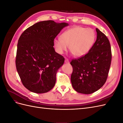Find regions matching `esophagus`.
<instances>
[{
	"label": "esophagus",
	"instance_id": "34e87169",
	"mask_svg": "<svg viewBox=\"0 0 123 123\" xmlns=\"http://www.w3.org/2000/svg\"><path fill=\"white\" fill-rule=\"evenodd\" d=\"M65 62L66 63V64H69V60H68L67 58H66L65 59Z\"/></svg>",
	"mask_w": 123,
	"mask_h": 123
}]
</instances>
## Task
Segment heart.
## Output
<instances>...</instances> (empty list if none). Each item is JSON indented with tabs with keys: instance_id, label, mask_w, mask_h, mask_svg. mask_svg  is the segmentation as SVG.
I'll return each instance as SVG.
<instances>
[{
	"instance_id": "b5f03b06",
	"label": "heart",
	"mask_w": 123,
	"mask_h": 123,
	"mask_svg": "<svg viewBox=\"0 0 123 123\" xmlns=\"http://www.w3.org/2000/svg\"><path fill=\"white\" fill-rule=\"evenodd\" d=\"M95 33L91 29L75 27L64 32L61 38L54 39L53 43L56 51L62 54L67 50L69 51L76 57H80L86 54L95 40Z\"/></svg>"
}]
</instances>
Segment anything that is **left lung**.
<instances>
[{
    "instance_id": "8db88e82",
    "label": "left lung",
    "mask_w": 123,
    "mask_h": 123,
    "mask_svg": "<svg viewBox=\"0 0 123 123\" xmlns=\"http://www.w3.org/2000/svg\"><path fill=\"white\" fill-rule=\"evenodd\" d=\"M96 31L97 38L88 53L70 62L72 87L76 92L85 94L98 91L105 84L111 62L109 41L98 28Z\"/></svg>"
}]
</instances>
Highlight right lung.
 <instances>
[{
    "instance_id": "right-lung-1",
    "label": "right lung",
    "mask_w": 123,
    "mask_h": 123,
    "mask_svg": "<svg viewBox=\"0 0 123 123\" xmlns=\"http://www.w3.org/2000/svg\"><path fill=\"white\" fill-rule=\"evenodd\" d=\"M68 24L40 21L22 33L18 41L16 67L22 83L29 91L43 93L51 90L64 57L56 52L53 41Z\"/></svg>"
}]
</instances>
